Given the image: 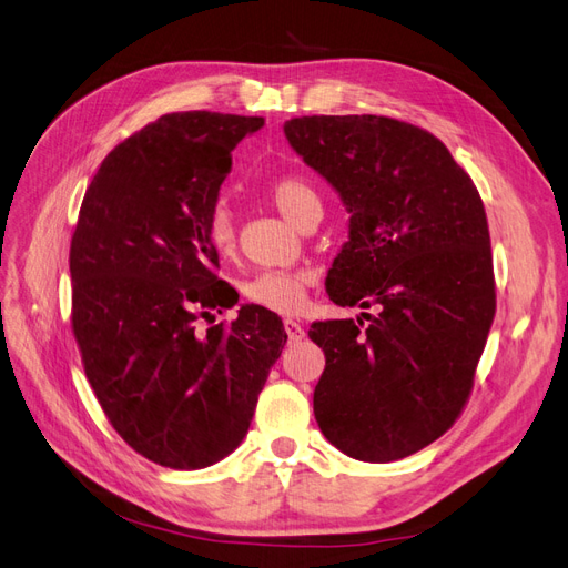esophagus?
I'll return each mask as SVG.
<instances>
[{
  "mask_svg": "<svg viewBox=\"0 0 568 568\" xmlns=\"http://www.w3.org/2000/svg\"><path fill=\"white\" fill-rule=\"evenodd\" d=\"M284 329H286L288 341H301L305 336V329L301 326V322H296V320H284Z\"/></svg>",
  "mask_w": 568,
  "mask_h": 568,
  "instance_id": "obj_1",
  "label": "esophagus"
}]
</instances>
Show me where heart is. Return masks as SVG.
Listing matches in <instances>:
<instances>
[{"label": "heart", "mask_w": 568, "mask_h": 568, "mask_svg": "<svg viewBox=\"0 0 568 568\" xmlns=\"http://www.w3.org/2000/svg\"><path fill=\"white\" fill-rule=\"evenodd\" d=\"M267 201L298 230L322 217V201L317 189L298 178L282 175L265 186ZM205 239L220 257H232L236 253V225L225 205H215L205 217ZM311 274L303 270H263L255 272L244 284V298L265 311L291 315L305 301Z\"/></svg>", "instance_id": "1"}]
</instances>
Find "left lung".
Here are the masks:
<instances>
[{"instance_id":"obj_1","label":"left lung","mask_w":568,"mask_h":568,"mask_svg":"<svg viewBox=\"0 0 568 568\" xmlns=\"http://www.w3.org/2000/svg\"><path fill=\"white\" fill-rule=\"evenodd\" d=\"M284 134L341 194L351 239L326 277L363 320L311 326L315 419L359 462L426 448L459 419L495 317L484 201L438 136L388 115H301Z\"/></svg>"}]
</instances>
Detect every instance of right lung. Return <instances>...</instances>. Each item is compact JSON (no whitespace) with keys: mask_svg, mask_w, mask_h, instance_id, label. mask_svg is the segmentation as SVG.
Here are the masks:
<instances>
[{"mask_svg":"<svg viewBox=\"0 0 568 568\" xmlns=\"http://www.w3.org/2000/svg\"><path fill=\"white\" fill-rule=\"evenodd\" d=\"M257 115L165 113L120 142L84 192L71 239V326L106 419L134 453L203 469L244 440L286 343L282 320L234 305L205 217ZM210 326L203 327L202 322Z\"/></svg>","mask_w":568,"mask_h":568,"instance_id":"add662e5","label":"right lung"}]
</instances>
